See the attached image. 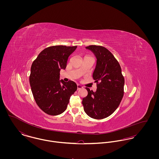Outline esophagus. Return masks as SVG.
I'll return each mask as SVG.
<instances>
[{"label":"esophagus","instance_id":"esophagus-1","mask_svg":"<svg viewBox=\"0 0 159 159\" xmlns=\"http://www.w3.org/2000/svg\"><path fill=\"white\" fill-rule=\"evenodd\" d=\"M83 88V87L81 86V85H80V84H78L77 85V89L78 90V89H82Z\"/></svg>","mask_w":159,"mask_h":159}]
</instances>
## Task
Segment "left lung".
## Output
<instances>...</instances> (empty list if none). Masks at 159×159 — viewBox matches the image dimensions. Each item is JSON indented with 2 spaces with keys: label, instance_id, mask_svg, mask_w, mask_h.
Instances as JSON below:
<instances>
[{
  "label": "left lung",
  "instance_id": "8db88e82",
  "mask_svg": "<svg viewBox=\"0 0 159 159\" xmlns=\"http://www.w3.org/2000/svg\"><path fill=\"white\" fill-rule=\"evenodd\" d=\"M97 59L93 79L97 83V90L86 88L88 95L83 98L84 110L95 119L106 118L113 113L119 107L123 95L124 78L120 66L113 54L102 46L86 47Z\"/></svg>",
  "mask_w": 159,
  "mask_h": 159
}]
</instances>
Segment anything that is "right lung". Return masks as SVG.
<instances>
[{"label":"right lung","instance_id":"1","mask_svg":"<svg viewBox=\"0 0 159 159\" xmlns=\"http://www.w3.org/2000/svg\"><path fill=\"white\" fill-rule=\"evenodd\" d=\"M77 46H52L43 49L33 62L29 76L36 103L45 113L56 116L66 110L76 84L60 79V71L66 68L68 57Z\"/></svg>","mask_w":159,"mask_h":159}]
</instances>
